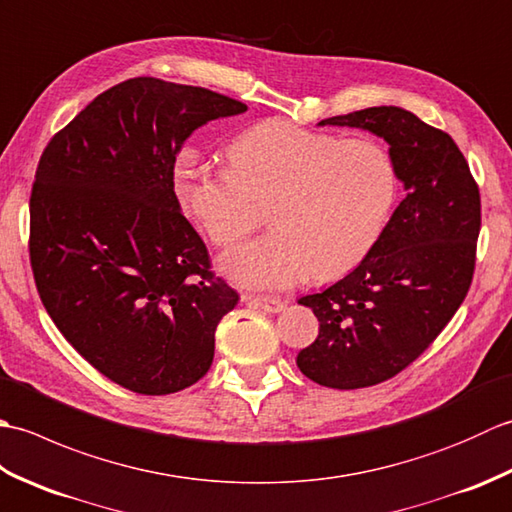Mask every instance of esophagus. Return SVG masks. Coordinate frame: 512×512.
<instances>
[{
    "label": "esophagus",
    "instance_id": "34e87169",
    "mask_svg": "<svg viewBox=\"0 0 512 512\" xmlns=\"http://www.w3.org/2000/svg\"><path fill=\"white\" fill-rule=\"evenodd\" d=\"M246 301H248V306L259 308V310L270 312V314H277L286 308L284 301L273 299V297H246Z\"/></svg>",
    "mask_w": 512,
    "mask_h": 512
}]
</instances>
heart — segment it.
I'll list each match as a JSON object with an SVG mask.
<instances>
[{
    "label": "heart",
    "instance_id": "heart-1",
    "mask_svg": "<svg viewBox=\"0 0 512 512\" xmlns=\"http://www.w3.org/2000/svg\"><path fill=\"white\" fill-rule=\"evenodd\" d=\"M228 169L182 162L176 191L217 246L233 244L270 202L273 231L228 248L220 270L237 286L284 290L312 275L334 279L365 259L396 200V169L372 140H343L270 118L239 134Z\"/></svg>",
    "mask_w": 512,
    "mask_h": 512
}]
</instances>
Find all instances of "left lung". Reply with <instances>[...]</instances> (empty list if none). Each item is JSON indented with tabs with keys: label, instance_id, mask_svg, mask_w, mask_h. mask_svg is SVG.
<instances>
[{
	"label": "left lung",
	"instance_id": "1",
	"mask_svg": "<svg viewBox=\"0 0 512 512\" xmlns=\"http://www.w3.org/2000/svg\"><path fill=\"white\" fill-rule=\"evenodd\" d=\"M319 125L383 138L407 193L350 275L299 299L319 319L299 369L323 387L358 389L416 361L460 308L475 268L480 191L453 138L402 107H367Z\"/></svg>",
	"mask_w": 512,
	"mask_h": 512
}]
</instances>
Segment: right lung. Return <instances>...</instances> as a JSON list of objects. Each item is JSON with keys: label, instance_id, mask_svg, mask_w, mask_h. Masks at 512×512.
<instances>
[{"label": "right lung", "instance_id": "obj_1", "mask_svg": "<svg viewBox=\"0 0 512 512\" xmlns=\"http://www.w3.org/2000/svg\"><path fill=\"white\" fill-rule=\"evenodd\" d=\"M246 105L136 76L99 94L43 149L30 195V264L50 319L121 387L165 396L209 372L239 295L173 191L187 138Z\"/></svg>", "mask_w": 512, "mask_h": 512}]
</instances>
